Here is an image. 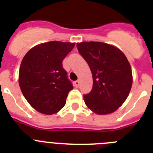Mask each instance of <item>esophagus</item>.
Listing matches in <instances>:
<instances>
[{
	"label": "esophagus",
	"instance_id": "1",
	"mask_svg": "<svg viewBox=\"0 0 153 153\" xmlns=\"http://www.w3.org/2000/svg\"><path fill=\"white\" fill-rule=\"evenodd\" d=\"M74 85H75L76 87H78L79 86V80H76L74 82Z\"/></svg>",
	"mask_w": 153,
	"mask_h": 153
}]
</instances>
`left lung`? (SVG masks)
Returning <instances> with one entry per match:
<instances>
[{"instance_id": "8db88e82", "label": "left lung", "mask_w": 153, "mask_h": 153, "mask_svg": "<svg viewBox=\"0 0 153 153\" xmlns=\"http://www.w3.org/2000/svg\"><path fill=\"white\" fill-rule=\"evenodd\" d=\"M78 51L93 75V88L83 95L85 103L99 115L116 111L125 102L132 84L130 64L123 53L102 42H81Z\"/></svg>"}]
</instances>
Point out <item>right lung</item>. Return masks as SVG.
<instances>
[{
    "instance_id": "right-lung-1",
    "label": "right lung",
    "mask_w": 153,
    "mask_h": 153,
    "mask_svg": "<svg viewBox=\"0 0 153 153\" xmlns=\"http://www.w3.org/2000/svg\"><path fill=\"white\" fill-rule=\"evenodd\" d=\"M74 46L69 42H47L33 47L23 58L19 85L23 95L36 111L52 115L65 106L74 86L62 62Z\"/></svg>"
}]
</instances>
